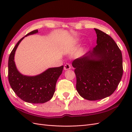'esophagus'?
I'll list each match as a JSON object with an SVG mask.
<instances>
[{
  "label": "esophagus",
  "mask_w": 132,
  "mask_h": 132,
  "mask_svg": "<svg viewBox=\"0 0 132 132\" xmlns=\"http://www.w3.org/2000/svg\"><path fill=\"white\" fill-rule=\"evenodd\" d=\"M71 68V65L68 63H67L64 65V70H68Z\"/></svg>",
  "instance_id": "34e87169"
}]
</instances>
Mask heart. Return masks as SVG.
I'll return each mask as SVG.
<instances>
[{
    "label": "heart",
    "instance_id": "1",
    "mask_svg": "<svg viewBox=\"0 0 132 132\" xmlns=\"http://www.w3.org/2000/svg\"><path fill=\"white\" fill-rule=\"evenodd\" d=\"M80 41V39H76V40H75V41H74V43H78Z\"/></svg>",
    "mask_w": 132,
    "mask_h": 132
}]
</instances>
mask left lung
Segmentation results:
<instances>
[{"mask_svg":"<svg viewBox=\"0 0 132 132\" xmlns=\"http://www.w3.org/2000/svg\"><path fill=\"white\" fill-rule=\"evenodd\" d=\"M97 45L72 63L77 77L76 89L84 98L95 101L112 94L123 75L120 49L109 35L94 29Z\"/></svg>","mask_w":132,"mask_h":132,"instance_id":"8db88e82","label":"left lung"}]
</instances>
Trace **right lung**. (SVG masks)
<instances>
[{
  "instance_id": "add662e5",
  "label": "right lung",
  "mask_w": 132,
  "mask_h": 132,
  "mask_svg": "<svg viewBox=\"0 0 132 132\" xmlns=\"http://www.w3.org/2000/svg\"><path fill=\"white\" fill-rule=\"evenodd\" d=\"M37 32L38 30H34L25 37ZM25 37L18 41L9 57V82L11 89L22 100L31 103H45L52 98L57 81L62 73L63 66L51 68L42 73L33 77L22 75L16 67L14 55L19 43Z\"/></svg>"
}]
</instances>
